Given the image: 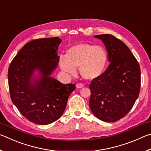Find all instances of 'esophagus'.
<instances>
[{
  "label": "esophagus",
  "mask_w": 151,
  "mask_h": 151,
  "mask_svg": "<svg viewBox=\"0 0 151 151\" xmlns=\"http://www.w3.org/2000/svg\"><path fill=\"white\" fill-rule=\"evenodd\" d=\"M84 86V85L83 84H82V83H77L76 85V87L77 88H83Z\"/></svg>",
  "instance_id": "1"
}]
</instances>
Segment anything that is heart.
<instances>
[{
	"mask_svg": "<svg viewBox=\"0 0 151 151\" xmlns=\"http://www.w3.org/2000/svg\"><path fill=\"white\" fill-rule=\"evenodd\" d=\"M108 55L104 48L100 45L81 43L66 51V57H60V68L65 72L74 75L79 68L82 77L93 80L100 76L105 68Z\"/></svg>",
	"mask_w": 151,
	"mask_h": 151,
	"instance_id": "1",
	"label": "heart"
}]
</instances>
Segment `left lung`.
Segmentation results:
<instances>
[{
    "mask_svg": "<svg viewBox=\"0 0 151 151\" xmlns=\"http://www.w3.org/2000/svg\"><path fill=\"white\" fill-rule=\"evenodd\" d=\"M102 40L110 64L106 70L89 85V106L101 121L112 122L127 115L138 98L140 68L129 47L113 35L94 36Z\"/></svg>",
    "mask_w": 151,
    "mask_h": 151,
    "instance_id": "8db88e82",
    "label": "left lung"
}]
</instances>
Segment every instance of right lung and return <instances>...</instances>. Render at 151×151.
Instances as JSON below:
<instances>
[{"label":"right lung","mask_w":151,"mask_h":151,"mask_svg":"<svg viewBox=\"0 0 151 151\" xmlns=\"http://www.w3.org/2000/svg\"><path fill=\"white\" fill-rule=\"evenodd\" d=\"M62 40L44 38L27 42L11 63L9 87L12 103L30 122L45 125L58 119L65 111L75 84H63L50 75L59 62L57 50ZM40 71L35 78L34 72Z\"/></svg>","instance_id":"right-lung-1"}]
</instances>
